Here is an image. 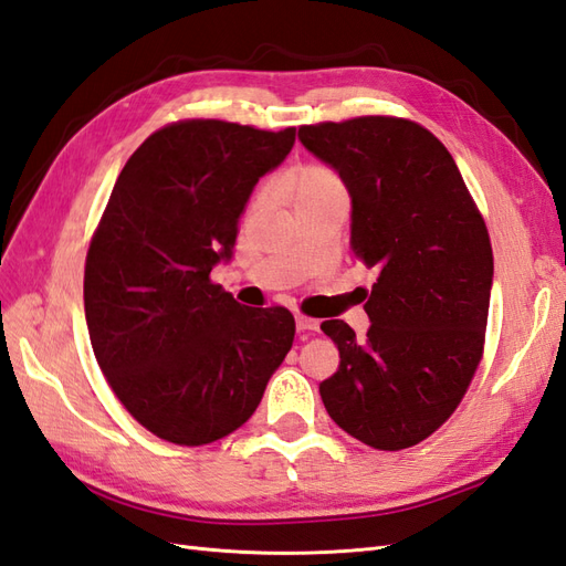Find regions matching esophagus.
Returning a JSON list of instances; mask_svg holds the SVG:
<instances>
[{
  "instance_id": "34e87169",
  "label": "esophagus",
  "mask_w": 566,
  "mask_h": 566,
  "mask_svg": "<svg viewBox=\"0 0 566 566\" xmlns=\"http://www.w3.org/2000/svg\"><path fill=\"white\" fill-rule=\"evenodd\" d=\"M296 331L298 333H318L321 321L308 318V315H296Z\"/></svg>"
}]
</instances>
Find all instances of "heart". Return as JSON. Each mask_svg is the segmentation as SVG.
<instances>
[{
	"mask_svg": "<svg viewBox=\"0 0 566 566\" xmlns=\"http://www.w3.org/2000/svg\"><path fill=\"white\" fill-rule=\"evenodd\" d=\"M327 192H345L343 180L337 178L335 170L327 166H306L301 168L292 180V197L296 200H304V197L315 195H327Z\"/></svg>",
	"mask_w": 566,
	"mask_h": 566,
	"instance_id": "b5f03b06",
	"label": "heart"
}]
</instances>
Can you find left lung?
Wrapping results in <instances>:
<instances>
[{
  "instance_id": "obj_1",
  "label": "left lung",
  "mask_w": 566,
  "mask_h": 566,
  "mask_svg": "<svg viewBox=\"0 0 566 566\" xmlns=\"http://www.w3.org/2000/svg\"><path fill=\"white\" fill-rule=\"evenodd\" d=\"M298 139L345 182L352 248L378 272L364 337L345 321L321 325L339 349L323 405L366 446L410 449L453 415L480 364L494 277L488 227L422 125L366 115L304 125Z\"/></svg>"
}]
</instances>
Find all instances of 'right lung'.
Instances as JSON below:
<instances>
[{"mask_svg": "<svg viewBox=\"0 0 566 566\" xmlns=\"http://www.w3.org/2000/svg\"><path fill=\"white\" fill-rule=\"evenodd\" d=\"M294 139L296 127L176 123L115 180L86 255V325L113 392L159 439L239 429L292 349V313L241 306L209 272L231 260L245 202Z\"/></svg>", "mask_w": 566, "mask_h": 566, "instance_id": "1", "label": "right lung"}]
</instances>
